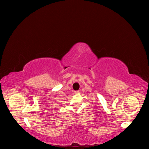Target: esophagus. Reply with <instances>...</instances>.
Instances as JSON below:
<instances>
[{
	"instance_id": "1",
	"label": "esophagus",
	"mask_w": 149,
	"mask_h": 149,
	"mask_svg": "<svg viewBox=\"0 0 149 149\" xmlns=\"http://www.w3.org/2000/svg\"><path fill=\"white\" fill-rule=\"evenodd\" d=\"M80 92V91H75L74 93H79Z\"/></svg>"
}]
</instances>
